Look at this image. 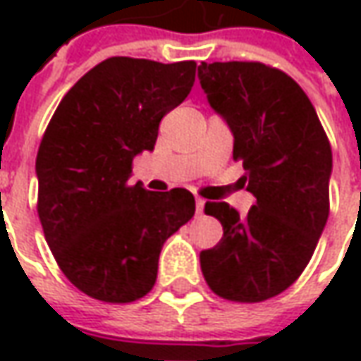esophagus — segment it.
Returning a JSON list of instances; mask_svg holds the SVG:
<instances>
[{
  "mask_svg": "<svg viewBox=\"0 0 361 361\" xmlns=\"http://www.w3.org/2000/svg\"><path fill=\"white\" fill-rule=\"evenodd\" d=\"M202 209H204V201L201 197H197V215H202Z\"/></svg>",
  "mask_w": 361,
  "mask_h": 361,
  "instance_id": "obj_1",
  "label": "esophagus"
}]
</instances>
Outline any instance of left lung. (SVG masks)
Instances as JSON below:
<instances>
[{
  "instance_id": "8db88e82",
  "label": "left lung",
  "mask_w": 361,
  "mask_h": 361,
  "mask_svg": "<svg viewBox=\"0 0 361 361\" xmlns=\"http://www.w3.org/2000/svg\"><path fill=\"white\" fill-rule=\"evenodd\" d=\"M211 106L229 122L233 160L245 169L257 202L247 216L229 202L207 201L223 225L201 251L207 285L219 298L259 303L275 298L307 267L329 215L331 146L317 112L285 72L261 62L199 68Z\"/></svg>"
}]
</instances>
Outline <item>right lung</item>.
I'll list each match as a JSON object with an SVG mask.
<instances>
[{"mask_svg": "<svg viewBox=\"0 0 361 361\" xmlns=\"http://www.w3.org/2000/svg\"><path fill=\"white\" fill-rule=\"evenodd\" d=\"M197 62L116 56L62 98L39 142L37 216L70 283L92 299L130 303L157 283L164 241L195 215L187 188L128 185L159 124L195 84Z\"/></svg>", "mask_w": 361, "mask_h": 361, "instance_id": "add662e5", "label": "right lung"}]
</instances>
